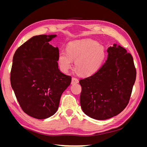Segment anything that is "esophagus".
I'll list each match as a JSON object with an SVG mask.
<instances>
[{
	"mask_svg": "<svg viewBox=\"0 0 147 147\" xmlns=\"http://www.w3.org/2000/svg\"><path fill=\"white\" fill-rule=\"evenodd\" d=\"M78 82H79V80H78V78H75V77H73L72 78V82H71V83H72V84H75V83H78Z\"/></svg>",
	"mask_w": 147,
	"mask_h": 147,
	"instance_id": "34e87169",
	"label": "esophagus"
}]
</instances>
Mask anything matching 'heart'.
I'll list each match as a JSON object with an SVG mask.
<instances>
[{"label": "heart", "mask_w": 147, "mask_h": 147, "mask_svg": "<svg viewBox=\"0 0 147 147\" xmlns=\"http://www.w3.org/2000/svg\"><path fill=\"white\" fill-rule=\"evenodd\" d=\"M67 52L61 51L58 55V63L64 72L72 68L75 61V68L83 76H90L98 71L105 58L104 47L97 41L84 39L70 42Z\"/></svg>", "instance_id": "b5f03b06"}]
</instances>
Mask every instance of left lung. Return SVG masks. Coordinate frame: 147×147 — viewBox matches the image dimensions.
<instances>
[{"label":"left lung","mask_w":147,"mask_h":147,"mask_svg":"<svg viewBox=\"0 0 147 147\" xmlns=\"http://www.w3.org/2000/svg\"><path fill=\"white\" fill-rule=\"evenodd\" d=\"M104 64L94 74L80 80V105L89 117L104 120L121 113L129 101L136 78L133 57L113 44Z\"/></svg>","instance_id":"8db88e82"}]
</instances>
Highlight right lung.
<instances>
[{"instance_id": "obj_1", "label": "right lung", "mask_w": 147, "mask_h": 147, "mask_svg": "<svg viewBox=\"0 0 147 147\" xmlns=\"http://www.w3.org/2000/svg\"><path fill=\"white\" fill-rule=\"evenodd\" d=\"M56 35H39L20 46L13 57L11 88L21 108L37 119L51 117L72 77L58 69L59 49L50 42Z\"/></svg>"}]
</instances>
